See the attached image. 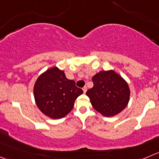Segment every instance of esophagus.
<instances>
[{"instance_id": "esophagus-1", "label": "esophagus", "mask_w": 159, "mask_h": 159, "mask_svg": "<svg viewBox=\"0 0 159 159\" xmlns=\"http://www.w3.org/2000/svg\"><path fill=\"white\" fill-rule=\"evenodd\" d=\"M82 89H83V92H84V93H85V92H87V87H84Z\"/></svg>"}]
</instances>
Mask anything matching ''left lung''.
Wrapping results in <instances>:
<instances>
[{"label": "left lung", "instance_id": "obj_1", "mask_svg": "<svg viewBox=\"0 0 159 159\" xmlns=\"http://www.w3.org/2000/svg\"><path fill=\"white\" fill-rule=\"evenodd\" d=\"M93 87L86 95L94 109L106 117L122 112L130 101V90L126 80L113 70H101L92 77Z\"/></svg>", "mask_w": 159, "mask_h": 159}]
</instances>
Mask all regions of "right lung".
Here are the masks:
<instances>
[{
    "label": "right lung",
    "mask_w": 159,
    "mask_h": 159,
    "mask_svg": "<svg viewBox=\"0 0 159 159\" xmlns=\"http://www.w3.org/2000/svg\"><path fill=\"white\" fill-rule=\"evenodd\" d=\"M83 93L74 80L66 78L65 73L57 66L50 67L35 81L33 95L39 109L51 119L66 116L73 109L75 102Z\"/></svg>",
    "instance_id": "obj_1"
}]
</instances>
